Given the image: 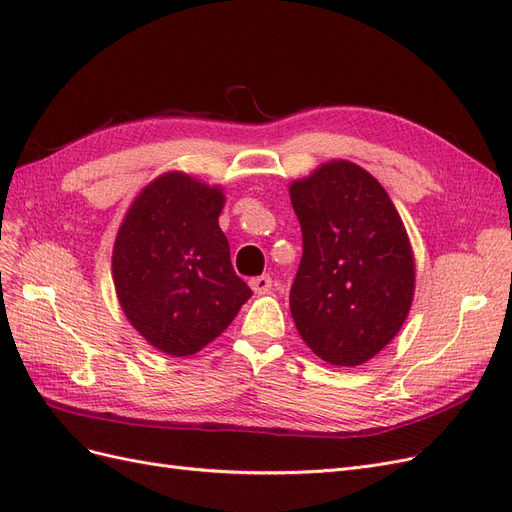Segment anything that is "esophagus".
Segmentation results:
<instances>
[{
	"mask_svg": "<svg viewBox=\"0 0 512 512\" xmlns=\"http://www.w3.org/2000/svg\"><path fill=\"white\" fill-rule=\"evenodd\" d=\"M250 286H252V290L256 294H267L271 290V286H273V280H271L269 275H258V277H254V280L250 282Z\"/></svg>",
	"mask_w": 512,
	"mask_h": 512,
	"instance_id": "esophagus-1",
	"label": "esophagus"
}]
</instances>
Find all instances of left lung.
<instances>
[{
  "mask_svg": "<svg viewBox=\"0 0 512 512\" xmlns=\"http://www.w3.org/2000/svg\"><path fill=\"white\" fill-rule=\"evenodd\" d=\"M303 232L290 314L303 342L335 367L363 365L404 327L414 297L408 232L380 181L331 160L290 183Z\"/></svg>",
  "mask_w": 512,
  "mask_h": 512,
  "instance_id": "1",
  "label": "left lung"
}]
</instances>
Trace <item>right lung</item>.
<instances>
[{
    "mask_svg": "<svg viewBox=\"0 0 512 512\" xmlns=\"http://www.w3.org/2000/svg\"><path fill=\"white\" fill-rule=\"evenodd\" d=\"M224 190L170 170L132 200L113 247L123 314L147 342L190 356L220 337L252 290L232 269Z\"/></svg>",
    "mask_w": 512,
    "mask_h": 512,
    "instance_id": "1",
    "label": "right lung"
}]
</instances>
